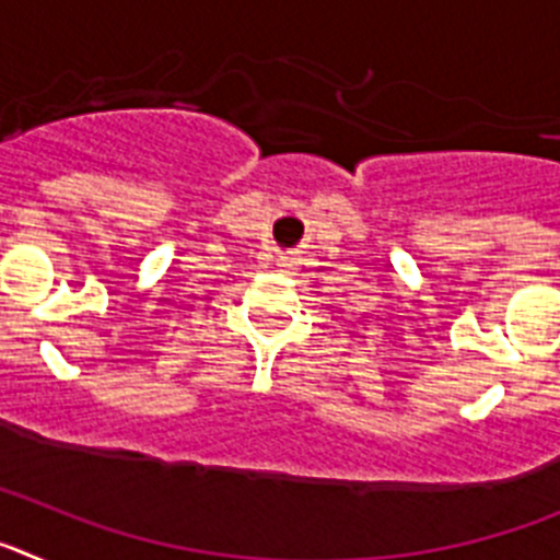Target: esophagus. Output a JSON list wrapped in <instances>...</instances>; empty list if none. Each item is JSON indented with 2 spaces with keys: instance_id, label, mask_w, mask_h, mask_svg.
Returning a JSON list of instances; mask_svg holds the SVG:
<instances>
[{
  "instance_id": "esophagus-1",
  "label": "esophagus",
  "mask_w": 560,
  "mask_h": 560,
  "mask_svg": "<svg viewBox=\"0 0 560 560\" xmlns=\"http://www.w3.org/2000/svg\"><path fill=\"white\" fill-rule=\"evenodd\" d=\"M277 266H280L283 271H291L296 266V260H294V257H280V264H277Z\"/></svg>"
}]
</instances>
